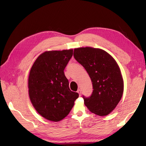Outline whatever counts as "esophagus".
I'll list each match as a JSON object with an SVG mask.
<instances>
[{
	"label": "esophagus",
	"mask_w": 146,
	"mask_h": 146,
	"mask_svg": "<svg viewBox=\"0 0 146 146\" xmlns=\"http://www.w3.org/2000/svg\"><path fill=\"white\" fill-rule=\"evenodd\" d=\"M77 92H78V94H79V95L81 96L82 91H81V90H78V91H77Z\"/></svg>",
	"instance_id": "34e87169"
}]
</instances>
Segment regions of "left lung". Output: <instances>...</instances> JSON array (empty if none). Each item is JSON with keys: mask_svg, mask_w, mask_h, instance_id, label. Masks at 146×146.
I'll return each instance as SVG.
<instances>
[{"mask_svg": "<svg viewBox=\"0 0 146 146\" xmlns=\"http://www.w3.org/2000/svg\"><path fill=\"white\" fill-rule=\"evenodd\" d=\"M74 57L86 69L92 84L91 95L82 96L85 105L97 115H108L121 100L123 91L116 61L105 51L89 47L75 48Z\"/></svg>", "mask_w": 146, "mask_h": 146, "instance_id": "8db88e82", "label": "left lung"}]
</instances>
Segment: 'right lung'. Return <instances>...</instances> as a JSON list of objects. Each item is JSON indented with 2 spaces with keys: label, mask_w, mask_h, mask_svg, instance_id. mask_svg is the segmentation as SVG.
Here are the masks:
<instances>
[{
  "label": "right lung",
  "mask_w": 146,
  "mask_h": 146,
  "mask_svg": "<svg viewBox=\"0 0 146 146\" xmlns=\"http://www.w3.org/2000/svg\"><path fill=\"white\" fill-rule=\"evenodd\" d=\"M73 55V50L45 52L31 68L29 93L38 113L48 121L58 122L71 110L77 92L71 91L64 70Z\"/></svg>",
  "instance_id": "right-lung-1"
}]
</instances>
